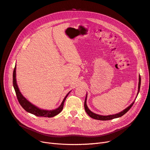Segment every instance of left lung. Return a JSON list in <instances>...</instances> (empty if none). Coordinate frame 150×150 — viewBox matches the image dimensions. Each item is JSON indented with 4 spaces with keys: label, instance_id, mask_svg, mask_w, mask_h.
Masks as SVG:
<instances>
[{
    "label": "left lung",
    "instance_id": "obj_1",
    "mask_svg": "<svg viewBox=\"0 0 150 150\" xmlns=\"http://www.w3.org/2000/svg\"><path fill=\"white\" fill-rule=\"evenodd\" d=\"M140 85H141V77L140 76H139V83H138V94L139 93V89H140ZM86 99H87V95H86V98H85V101H84V109L85 111L86 112V113L91 117H92L93 119L95 120H103V121H106V120H112L115 118H117V117H121L122 116H123L125 113H126L129 111V109L132 107V106L133 105V104L134 103V101L130 104V106H129L128 108H126L125 110H123L122 111L117 113V114L116 115H109V116H101V115H99L97 114H95V113L93 112L92 111H91L89 108L87 106V104H86Z\"/></svg>",
    "mask_w": 150,
    "mask_h": 150
}]
</instances>
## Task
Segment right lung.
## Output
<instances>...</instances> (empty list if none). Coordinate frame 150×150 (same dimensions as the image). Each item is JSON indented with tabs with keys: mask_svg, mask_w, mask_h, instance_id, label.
<instances>
[{
	"mask_svg": "<svg viewBox=\"0 0 150 150\" xmlns=\"http://www.w3.org/2000/svg\"><path fill=\"white\" fill-rule=\"evenodd\" d=\"M16 67L15 66L14 69H13V88H14V89H15L18 101H19V103H20L21 106L26 111H28V112H30V113H31V114H33L37 116H43V117H51L55 116L57 115H58L59 113H60L61 112V111L63 109V107H64V103L66 100L67 96H68V94H69L70 92L67 93V94L66 95L64 99H63V101L60 105V106L57 108V109H56V110H51V111L41 110V109L38 108V107L35 106L34 105H33V104H31L30 102H29L23 96H22V94L21 93L19 89V88H18V86H17V83H16Z\"/></svg>",
	"mask_w": 150,
	"mask_h": 150,
	"instance_id": "right-lung-1",
	"label": "right lung"
}]
</instances>
